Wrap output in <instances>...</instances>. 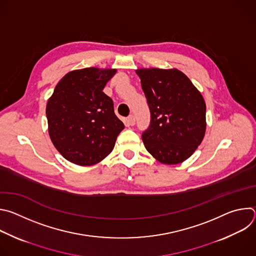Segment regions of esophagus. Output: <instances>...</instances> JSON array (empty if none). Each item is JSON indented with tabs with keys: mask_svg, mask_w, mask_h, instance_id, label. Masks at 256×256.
Wrapping results in <instances>:
<instances>
[{
	"mask_svg": "<svg viewBox=\"0 0 256 256\" xmlns=\"http://www.w3.org/2000/svg\"><path fill=\"white\" fill-rule=\"evenodd\" d=\"M126 122H128V126H132L134 124V122H136V118H134V116H130L128 118Z\"/></svg>",
	"mask_w": 256,
	"mask_h": 256,
	"instance_id": "obj_1",
	"label": "esophagus"
}]
</instances>
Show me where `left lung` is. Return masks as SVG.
Returning a JSON list of instances; mask_svg holds the SVG:
<instances>
[{
	"mask_svg": "<svg viewBox=\"0 0 256 256\" xmlns=\"http://www.w3.org/2000/svg\"><path fill=\"white\" fill-rule=\"evenodd\" d=\"M136 74L151 114L150 126L142 134L146 149L161 163L184 162L204 136L202 94L177 68H140Z\"/></svg>",
	"mask_w": 256,
	"mask_h": 256,
	"instance_id": "left-lung-1",
	"label": "left lung"
}]
</instances>
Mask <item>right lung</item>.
Masks as SVG:
<instances>
[{"instance_id":"add662e5","label":"right lung","mask_w":256,"mask_h":256,"mask_svg":"<svg viewBox=\"0 0 256 256\" xmlns=\"http://www.w3.org/2000/svg\"><path fill=\"white\" fill-rule=\"evenodd\" d=\"M116 72L98 68L72 70L56 86L46 104L48 134L68 161L90 166L112 151L124 124L102 90Z\"/></svg>"}]
</instances>
